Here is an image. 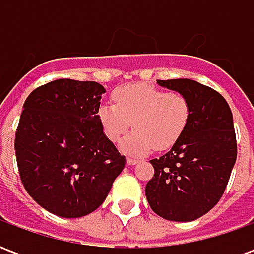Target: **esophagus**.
Listing matches in <instances>:
<instances>
[{"instance_id": "34e87169", "label": "esophagus", "mask_w": 254, "mask_h": 254, "mask_svg": "<svg viewBox=\"0 0 254 254\" xmlns=\"http://www.w3.org/2000/svg\"><path fill=\"white\" fill-rule=\"evenodd\" d=\"M138 160L137 159H134V158H127V163L129 166H133V165H136L137 163Z\"/></svg>"}]
</instances>
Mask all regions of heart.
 Returning a JSON list of instances; mask_svg holds the SVG:
<instances>
[{
    "instance_id": "obj_1",
    "label": "heart",
    "mask_w": 254,
    "mask_h": 254,
    "mask_svg": "<svg viewBox=\"0 0 254 254\" xmlns=\"http://www.w3.org/2000/svg\"><path fill=\"white\" fill-rule=\"evenodd\" d=\"M111 98L113 103L98 109V118L105 136L113 143H118L132 124L133 132L121 144L127 154L144 155L152 148H170L190 120V102L176 91L134 83L117 88Z\"/></svg>"
}]
</instances>
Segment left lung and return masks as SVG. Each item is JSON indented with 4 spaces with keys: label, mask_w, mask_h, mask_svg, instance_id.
<instances>
[{
    "label": "left lung",
    "mask_w": 254,
    "mask_h": 254,
    "mask_svg": "<svg viewBox=\"0 0 254 254\" xmlns=\"http://www.w3.org/2000/svg\"><path fill=\"white\" fill-rule=\"evenodd\" d=\"M190 102L185 132L167 154L149 160L154 177L145 187L149 207L174 222H190L223 196L237 160L233 114L218 91L189 78L158 80Z\"/></svg>",
    "instance_id": "1"
}]
</instances>
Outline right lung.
Wrapping results in <instances>:
<instances>
[{
    "mask_svg": "<svg viewBox=\"0 0 254 254\" xmlns=\"http://www.w3.org/2000/svg\"><path fill=\"white\" fill-rule=\"evenodd\" d=\"M103 85L60 78L25 99L14 136L20 180L41 207L61 218L94 212L125 167L98 109Z\"/></svg>",
    "mask_w": 254,
    "mask_h": 254,
    "instance_id": "add662e5",
    "label": "right lung"
}]
</instances>
